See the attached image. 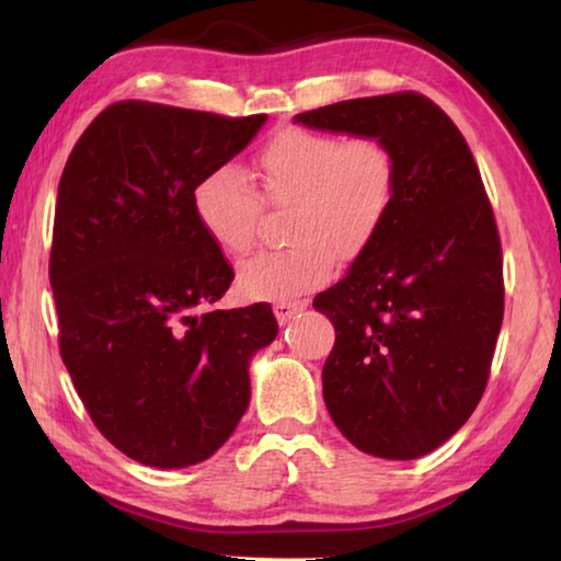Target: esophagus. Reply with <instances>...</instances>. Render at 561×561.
Wrapping results in <instances>:
<instances>
[{"instance_id":"34e87169","label":"esophagus","mask_w":561,"mask_h":561,"mask_svg":"<svg viewBox=\"0 0 561 561\" xmlns=\"http://www.w3.org/2000/svg\"><path fill=\"white\" fill-rule=\"evenodd\" d=\"M307 309V304L304 301H277L274 304V317H277L279 324H289V321L301 314V311Z\"/></svg>"}]
</instances>
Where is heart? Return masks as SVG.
Here are the masks:
<instances>
[{"mask_svg": "<svg viewBox=\"0 0 561 561\" xmlns=\"http://www.w3.org/2000/svg\"><path fill=\"white\" fill-rule=\"evenodd\" d=\"M398 168L376 136L287 128L254 165V185L232 165L215 168L193 190V210L210 242L240 257L257 237L264 205L291 207V247L240 264L237 287L250 299L291 301L331 279L374 244L393 207Z\"/></svg>", "mask_w": 561, "mask_h": 561, "instance_id": "1", "label": "heart"}]
</instances>
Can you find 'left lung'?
I'll list each match as a JSON object with an SVG mask.
<instances>
[{
    "mask_svg": "<svg viewBox=\"0 0 561 561\" xmlns=\"http://www.w3.org/2000/svg\"><path fill=\"white\" fill-rule=\"evenodd\" d=\"M294 121L393 150L383 230L314 309L336 329L321 371L336 428L376 458H421L478 408L505 311L500 232L478 163L448 113L415 91Z\"/></svg>",
    "mask_w": 561,
    "mask_h": 561,
    "instance_id": "8db88e82",
    "label": "left lung"
}]
</instances>
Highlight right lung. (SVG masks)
<instances>
[{
	"label": "right lung",
	"mask_w": 561,
	"mask_h": 561,
	"mask_svg": "<svg viewBox=\"0 0 561 561\" xmlns=\"http://www.w3.org/2000/svg\"><path fill=\"white\" fill-rule=\"evenodd\" d=\"M264 113L118 101L76 140L56 195L49 279L59 351L103 438L150 468L203 462L250 405L270 304L215 309L232 264L197 222L193 190Z\"/></svg>",
	"instance_id": "1"
}]
</instances>
